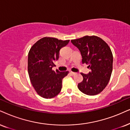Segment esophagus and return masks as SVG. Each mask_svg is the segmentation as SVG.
I'll return each instance as SVG.
<instances>
[{
    "instance_id": "obj_1",
    "label": "esophagus",
    "mask_w": 130,
    "mask_h": 130,
    "mask_svg": "<svg viewBox=\"0 0 130 130\" xmlns=\"http://www.w3.org/2000/svg\"><path fill=\"white\" fill-rule=\"evenodd\" d=\"M70 74H71V75H75V74H76V73H74V72L71 71V72H70Z\"/></svg>"
}]
</instances>
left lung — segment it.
<instances>
[{
	"label": "left lung",
	"instance_id": "1",
	"mask_svg": "<svg viewBox=\"0 0 130 130\" xmlns=\"http://www.w3.org/2000/svg\"><path fill=\"white\" fill-rule=\"evenodd\" d=\"M71 42L80 50L82 63L88 65V74L81 73L83 80L78 84L82 92L88 95H97L106 88L113 70V54L104 40L96 36H85Z\"/></svg>",
	"mask_w": 130,
	"mask_h": 130
}]
</instances>
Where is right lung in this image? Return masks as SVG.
<instances>
[{
  "mask_svg": "<svg viewBox=\"0 0 130 130\" xmlns=\"http://www.w3.org/2000/svg\"><path fill=\"white\" fill-rule=\"evenodd\" d=\"M70 40H59L55 38L44 37L31 47L28 54L27 70L35 91L42 98H52L61 91L62 79L69 71L52 70L59 57V51Z\"/></svg>",
  "mask_w": 130,
  "mask_h": 130,
  "instance_id": "obj_1",
  "label": "right lung"
}]
</instances>
